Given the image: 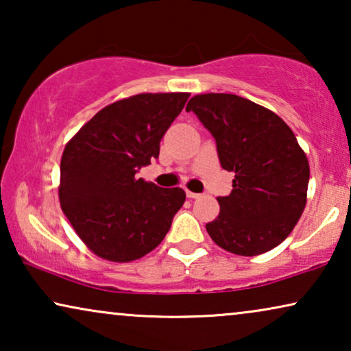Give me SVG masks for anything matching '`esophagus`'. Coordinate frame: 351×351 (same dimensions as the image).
Here are the masks:
<instances>
[{"label": "esophagus", "instance_id": "1", "mask_svg": "<svg viewBox=\"0 0 351 351\" xmlns=\"http://www.w3.org/2000/svg\"><path fill=\"white\" fill-rule=\"evenodd\" d=\"M186 196H189V198H191V199H196V198H199V193H193V191H190V190H186Z\"/></svg>", "mask_w": 351, "mask_h": 351}]
</instances>
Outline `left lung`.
Listing matches in <instances>:
<instances>
[{
    "instance_id": "left-lung-1",
    "label": "left lung",
    "mask_w": 351,
    "mask_h": 351,
    "mask_svg": "<svg viewBox=\"0 0 351 351\" xmlns=\"http://www.w3.org/2000/svg\"><path fill=\"white\" fill-rule=\"evenodd\" d=\"M186 112L214 136L223 169L234 172L232 193L219 196L217 219L206 223L209 237L244 257L276 247L299 222L308 190V160L292 129L234 94H198Z\"/></svg>"
}]
</instances>
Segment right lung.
<instances>
[{"label":"right lung","mask_w":351,"mask_h":351,"mask_svg":"<svg viewBox=\"0 0 351 351\" xmlns=\"http://www.w3.org/2000/svg\"><path fill=\"white\" fill-rule=\"evenodd\" d=\"M189 93H143L94 114L62 153L60 208L89 251L126 263L152 252L169 232L185 191L160 189L136 172L160 142Z\"/></svg>","instance_id":"add662e5"}]
</instances>
